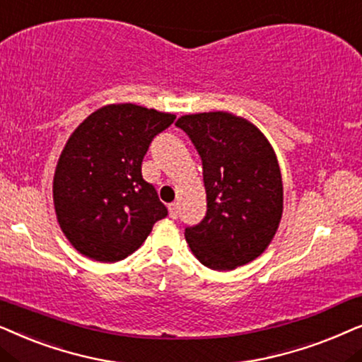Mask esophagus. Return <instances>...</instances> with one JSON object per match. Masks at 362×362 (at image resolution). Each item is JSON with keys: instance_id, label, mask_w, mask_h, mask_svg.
<instances>
[{"instance_id": "1", "label": "esophagus", "mask_w": 362, "mask_h": 362, "mask_svg": "<svg viewBox=\"0 0 362 362\" xmlns=\"http://www.w3.org/2000/svg\"><path fill=\"white\" fill-rule=\"evenodd\" d=\"M177 204L173 202V204H168V215H170V218H177L178 215V210H177Z\"/></svg>"}]
</instances>
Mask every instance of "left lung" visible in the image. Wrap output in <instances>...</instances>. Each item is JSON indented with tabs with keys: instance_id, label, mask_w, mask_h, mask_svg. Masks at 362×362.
Instances as JSON below:
<instances>
[{
	"instance_id": "left-lung-1",
	"label": "left lung",
	"mask_w": 362,
	"mask_h": 362,
	"mask_svg": "<svg viewBox=\"0 0 362 362\" xmlns=\"http://www.w3.org/2000/svg\"><path fill=\"white\" fill-rule=\"evenodd\" d=\"M189 134L204 165L206 215L185 228L192 253L205 267L230 272L258 258L283 215L281 170L257 125L231 112L187 114L175 122Z\"/></svg>"
}]
</instances>
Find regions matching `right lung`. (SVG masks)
<instances>
[{
  "label": "right lung",
  "mask_w": 362,
  "mask_h": 362,
  "mask_svg": "<svg viewBox=\"0 0 362 362\" xmlns=\"http://www.w3.org/2000/svg\"><path fill=\"white\" fill-rule=\"evenodd\" d=\"M173 119L137 104H109L67 139L52 200L62 233L81 255L103 263L124 259L167 216L156 189L142 178V158Z\"/></svg>",
  "instance_id": "add662e5"
}]
</instances>
